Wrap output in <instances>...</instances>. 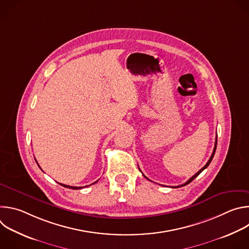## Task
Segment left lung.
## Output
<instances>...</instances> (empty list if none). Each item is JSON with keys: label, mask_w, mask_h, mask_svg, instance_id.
<instances>
[{"label": "left lung", "mask_w": 249, "mask_h": 249, "mask_svg": "<svg viewBox=\"0 0 249 249\" xmlns=\"http://www.w3.org/2000/svg\"><path fill=\"white\" fill-rule=\"evenodd\" d=\"M216 149H217V138H216V142H215V147H214V151H213V153H212V156H211V158L209 159L208 162L205 164V166H204V167H202V168H201V169H200V170H199V171H198V172H197L195 175H193V176L191 177V178H190L189 180H187V181H186L184 184H182V185H179V186H175V188H177V187H181V186H184V185H187V184H189V183H190V182H191L193 179H195V178H196V177H197V176H198V175H199V174H200V173H201V172H202V171H203L205 168H207V167H208V165L210 164V162L212 161L213 158H214V155H215ZM143 175H144V174H143ZM144 176H145V175H144ZM145 177H146V176H145ZM146 178H147V179H149L148 177H146Z\"/></svg>", "instance_id": "8db88e82"}]
</instances>
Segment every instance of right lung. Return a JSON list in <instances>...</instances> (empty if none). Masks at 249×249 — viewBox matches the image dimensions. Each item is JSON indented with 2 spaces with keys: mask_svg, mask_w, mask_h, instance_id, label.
I'll use <instances>...</instances> for the list:
<instances>
[{
  "mask_svg": "<svg viewBox=\"0 0 249 249\" xmlns=\"http://www.w3.org/2000/svg\"><path fill=\"white\" fill-rule=\"evenodd\" d=\"M39 166V165H38ZM40 167V166H39ZM97 182V180L95 181V182H93L92 184H94V183H96ZM60 185H62V186H64V187H66V188H71V189H82V188H84V187H77V186H70V185H65V184H62V183H60ZM91 185V184H90ZM85 187H88V186H85Z\"/></svg>",
  "mask_w": 249,
  "mask_h": 249,
  "instance_id": "add662e5",
  "label": "right lung"
}]
</instances>
